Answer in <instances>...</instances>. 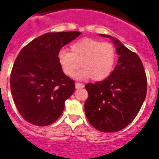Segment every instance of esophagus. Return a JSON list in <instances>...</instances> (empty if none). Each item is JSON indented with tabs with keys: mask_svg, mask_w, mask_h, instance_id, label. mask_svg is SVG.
<instances>
[{
	"mask_svg": "<svg viewBox=\"0 0 159 159\" xmlns=\"http://www.w3.org/2000/svg\"><path fill=\"white\" fill-rule=\"evenodd\" d=\"M83 87H84V84H81V83H79V82L75 83V88H76L77 89H82Z\"/></svg>",
	"mask_w": 159,
	"mask_h": 159,
	"instance_id": "1",
	"label": "esophagus"
}]
</instances>
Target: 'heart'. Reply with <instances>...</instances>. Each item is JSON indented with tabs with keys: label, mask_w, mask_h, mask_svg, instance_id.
<instances>
[{
	"label": "heart",
	"mask_w": 159,
	"mask_h": 159,
	"mask_svg": "<svg viewBox=\"0 0 159 159\" xmlns=\"http://www.w3.org/2000/svg\"><path fill=\"white\" fill-rule=\"evenodd\" d=\"M58 61L63 73L71 77L79 67L78 79L91 78L102 81L111 75L116 61V50L109 42H101L91 38H82L70 46V52L59 50Z\"/></svg>",
	"instance_id": "obj_1"
}]
</instances>
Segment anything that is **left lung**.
<instances>
[{
    "mask_svg": "<svg viewBox=\"0 0 159 159\" xmlns=\"http://www.w3.org/2000/svg\"><path fill=\"white\" fill-rule=\"evenodd\" d=\"M116 46L118 64L107 78L85 85L84 111L90 124L103 133L123 129L133 121L147 95V77L140 57L119 40L106 34Z\"/></svg>",
    "mask_w": 159,
    "mask_h": 159,
    "instance_id": "8db88e82",
    "label": "left lung"
}]
</instances>
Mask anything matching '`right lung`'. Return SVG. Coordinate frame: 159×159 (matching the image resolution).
<instances>
[{"mask_svg":"<svg viewBox=\"0 0 159 159\" xmlns=\"http://www.w3.org/2000/svg\"><path fill=\"white\" fill-rule=\"evenodd\" d=\"M81 34L78 31L47 33L19 53L11 70L10 88L16 108L26 121L46 126L62 115L75 85L63 72L58 53Z\"/></svg>","mask_w":159,"mask_h":159,"instance_id":"obj_1","label":"right lung"}]
</instances>
